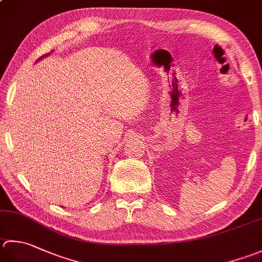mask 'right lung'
<instances>
[{"mask_svg":"<svg viewBox=\"0 0 262 262\" xmlns=\"http://www.w3.org/2000/svg\"><path fill=\"white\" fill-rule=\"evenodd\" d=\"M43 56H44V55H43ZM43 56H40V58H39V59H42V58H43ZM39 59H38V60H39Z\"/></svg>","mask_w":262,"mask_h":262,"instance_id":"obj_1","label":"right lung"}]
</instances>
